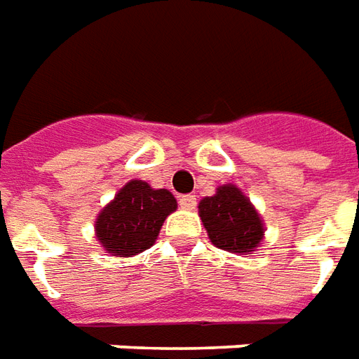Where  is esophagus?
<instances>
[{
    "label": "esophagus",
    "mask_w": 359,
    "mask_h": 359,
    "mask_svg": "<svg viewBox=\"0 0 359 359\" xmlns=\"http://www.w3.org/2000/svg\"><path fill=\"white\" fill-rule=\"evenodd\" d=\"M177 201H180V207L185 208V210H193V208L197 207V199H195V195H182Z\"/></svg>",
    "instance_id": "1"
}]
</instances>
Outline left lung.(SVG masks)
Masks as SVG:
<instances>
[{
	"mask_svg": "<svg viewBox=\"0 0 359 359\" xmlns=\"http://www.w3.org/2000/svg\"><path fill=\"white\" fill-rule=\"evenodd\" d=\"M199 216L210 241L230 253L251 255L263 241V220L251 201L236 185H220L199 203Z\"/></svg>",
	"mask_w": 359,
	"mask_h": 359,
	"instance_id": "8db88e82",
	"label": "left lung"
}]
</instances>
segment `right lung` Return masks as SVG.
<instances>
[{
    "label": "right lung",
    "mask_w": 359,
    "mask_h": 359,
    "mask_svg": "<svg viewBox=\"0 0 359 359\" xmlns=\"http://www.w3.org/2000/svg\"><path fill=\"white\" fill-rule=\"evenodd\" d=\"M177 203L168 189H152L143 180L127 182L96 218V238L106 253L131 257L156 241Z\"/></svg>",
    "instance_id": "right-lung-1"
}]
</instances>
